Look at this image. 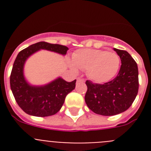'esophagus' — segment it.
I'll return each mask as SVG.
<instances>
[{
	"label": "esophagus",
	"mask_w": 151,
	"mask_h": 151,
	"mask_svg": "<svg viewBox=\"0 0 151 151\" xmlns=\"http://www.w3.org/2000/svg\"><path fill=\"white\" fill-rule=\"evenodd\" d=\"M85 82V79L82 78H77V82Z\"/></svg>",
	"instance_id": "obj_1"
}]
</instances>
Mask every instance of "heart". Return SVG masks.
Masks as SVG:
<instances>
[{"label": "heart", "mask_w": 151, "mask_h": 151, "mask_svg": "<svg viewBox=\"0 0 151 151\" xmlns=\"http://www.w3.org/2000/svg\"><path fill=\"white\" fill-rule=\"evenodd\" d=\"M73 70H86L90 79L97 83H105L116 76L120 67L119 56L113 51L98 49H80L73 54Z\"/></svg>", "instance_id": "1"}]
</instances>
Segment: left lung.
<instances>
[{
	"instance_id": "obj_1",
	"label": "left lung",
	"mask_w": 151,
	"mask_h": 151,
	"mask_svg": "<svg viewBox=\"0 0 151 151\" xmlns=\"http://www.w3.org/2000/svg\"><path fill=\"white\" fill-rule=\"evenodd\" d=\"M120 57V69L117 76L104 84L92 83L87 80L85 96L87 106L94 113L114 116L127 110L138 91V65L127 51L113 48Z\"/></svg>"
}]
</instances>
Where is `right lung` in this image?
I'll list each match as a JSON object with an SVG mask.
<instances>
[{
	"label": "right lung",
	"mask_w": 151,
	"mask_h": 151,
	"mask_svg": "<svg viewBox=\"0 0 151 151\" xmlns=\"http://www.w3.org/2000/svg\"><path fill=\"white\" fill-rule=\"evenodd\" d=\"M40 50L66 55L69 48L63 45L40 41L21 50L13 63L10 83L16 101L25 113L45 117L54 115L60 110L66 95L75 89L76 80L68 82L59 77L41 86L29 85L24 77V64L32 54Z\"/></svg>",
	"instance_id": "add662e5"
}]
</instances>
